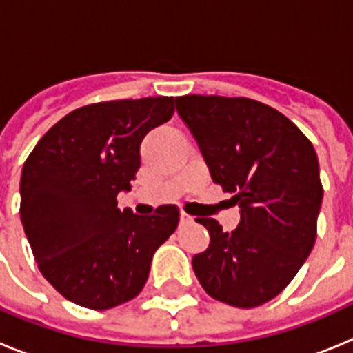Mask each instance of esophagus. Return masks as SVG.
<instances>
[{"label": "esophagus", "mask_w": 353, "mask_h": 353, "mask_svg": "<svg viewBox=\"0 0 353 353\" xmlns=\"http://www.w3.org/2000/svg\"><path fill=\"white\" fill-rule=\"evenodd\" d=\"M180 223H182V224L192 223V217H191V215H187L185 212H182V214H180Z\"/></svg>", "instance_id": "obj_1"}]
</instances>
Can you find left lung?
Returning <instances> with one entry per match:
<instances>
[{"label": "left lung", "mask_w": 353, "mask_h": 353, "mask_svg": "<svg viewBox=\"0 0 353 353\" xmlns=\"http://www.w3.org/2000/svg\"><path fill=\"white\" fill-rule=\"evenodd\" d=\"M176 111L198 143L210 176L240 207V223L210 233L192 258L205 292L235 307H256L286 288L310 256L323 189L313 145L293 121L245 97H176Z\"/></svg>", "instance_id": "8db88e82"}]
</instances>
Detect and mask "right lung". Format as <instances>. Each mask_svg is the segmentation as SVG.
<instances>
[{
  "instance_id": "right-lung-1",
  "label": "right lung",
  "mask_w": 353,
  "mask_h": 353,
  "mask_svg": "<svg viewBox=\"0 0 353 353\" xmlns=\"http://www.w3.org/2000/svg\"><path fill=\"white\" fill-rule=\"evenodd\" d=\"M173 111V97L84 105L43 134L24 162L21 223L40 272L67 301L102 311L134 299L179 226L174 205L154 215L117 207L141 166L143 138Z\"/></svg>"
}]
</instances>
